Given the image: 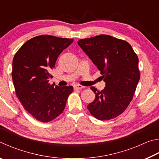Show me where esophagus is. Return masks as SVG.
<instances>
[{
  "instance_id": "34e87169",
  "label": "esophagus",
  "mask_w": 159,
  "mask_h": 159,
  "mask_svg": "<svg viewBox=\"0 0 159 159\" xmlns=\"http://www.w3.org/2000/svg\"><path fill=\"white\" fill-rule=\"evenodd\" d=\"M74 90H78V89H83V88H84V86H82L81 85H75L74 86Z\"/></svg>"
}]
</instances>
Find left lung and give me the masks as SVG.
Instances as JSON below:
<instances>
[{"mask_svg": "<svg viewBox=\"0 0 159 159\" xmlns=\"http://www.w3.org/2000/svg\"><path fill=\"white\" fill-rule=\"evenodd\" d=\"M78 44L100 71L106 83L100 92L90 88L95 99L88 109L98 120L117 117L133 99L140 78L138 55L127 41L109 35L80 39Z\"/></svg>", "mask_w": 159, "mask_h": 159, "instance_id": "left-lung-1", "label": "left lung"}]
</instances>
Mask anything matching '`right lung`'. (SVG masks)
Listing matches in <instances>:
<instances>
[{
    "label": "right lung",
    "instance_id": "right-lung-1",
    "mask_svg": "<svg viewBox=\"0 0 159 159\" xmlns=\"http://www.w3.org/2000/svg\"><path fill=\"white\" fill-rule=\"evenodd\" d=\"M72 39L41 35L26 41L15 55L12 78L16 95L24 108L37 120L48 123L63 112L72 86L48 83L50 72Z\"/></svg>",
    "mask_w": 159,
    "mask_h": 159
}]
</instances>
